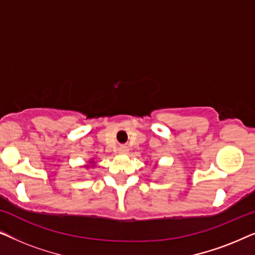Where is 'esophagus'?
Instances as JSON below:
<instances>
[{
  "label": "esophagus",
  "mask_w": 255,
  "mask_h": 255,
  "mask_svg": "<svg viewBox=\"0 0 255 255\" xmlns=\"http://www.w3.org/2000/svg\"><path fill=\"white\" fill-rule=\"evenodd\" d=\"M128 151V148L127 147V146H121L120 147V153H122V154H127Z\"/></svg>",
  "instance_id": "34e87169"
}]
</instances>
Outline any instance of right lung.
<instances>
[{
    "mask_svg": "<svg viewBox=\"0 0 255 255\" xmlns=\"http://www.w3.org/2000/svg\"><path fill=\"white\" fill-rule=\"evenodd\" d=\"M92 162H94V161H90V163H92Z\"/></svg>",
    "mask_w": 255,
    "mask_h": 255,
    "instance_id": "right-lung-1",
    "label": "right lung"
}]
</instances>
